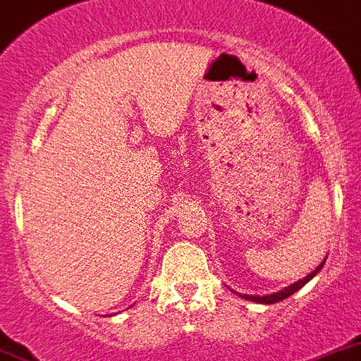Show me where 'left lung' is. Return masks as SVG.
<instances>
[{
	"instance_id": "obj_1",
	"label": "left lung",
	"mask_w": 361,
	"mask_h": 361,
	"mask_svg": "<svg viewBox=\"0 0 361 361\" xmlns=\"http://www.w3.org/2000/svg\"><path fill=\"white\" fill-rule=\"evenodd\" d=\"M324 262H326V260H324ZM324 262H322V264L319 265V267L315 269V271H313L312 274H308V276H306V278L299 279V281H295L294 285H290V287H287V288H283V290L274 292V294H269V295H245V294H244V295H242V298H244V299H249V301L262 302V305H274V302L283 301V299H287L288 295L295 294V292H298L299 288H301V287H305L306 283H308L310 279L313 278V276H315V274H317L319 271H321L322 265H324Z\"/></svg>"
}]
</instances>
